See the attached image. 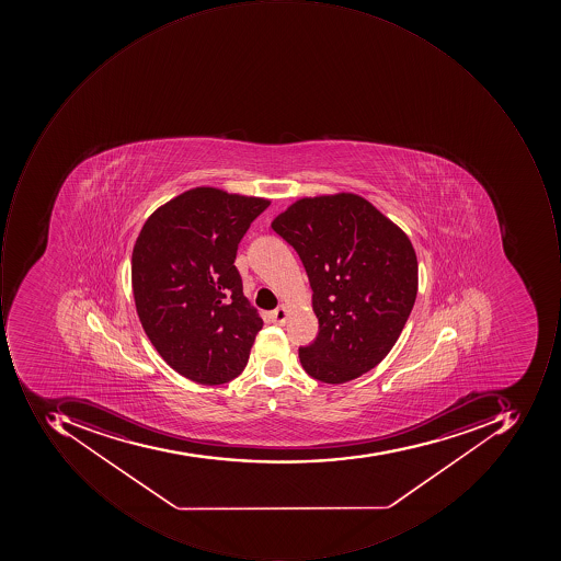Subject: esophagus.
Returning a JSON list of instances; mask_svg holds the SVG:
<instances>
[{
    "label": "esophagus",
    "instance_id": "1",
    "mask_svg": "<svg viewBox=\"0 0 561 561\" xmlns=\"http://www.w3.org/2000/svg\"><path fill=\"white\" fill-rule=\"evenodd\" d=\"M272 317L275 322L285 323L286 319H288V310L285 307H278L276 310H273Z\"/></svg>",
    "mask_w": 561,
    "mask_h": 561
}]
</instances>
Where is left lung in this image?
I'll return each instance as SVG.
<instances>
[{
  "label": "left lung",
  "instance_id": "1",
  "mask_svg": "<svg viewBox=\"0 0 561 561\" xmlns=\"http://www.w3.org/2000/svg\"><path fill=\"white\" fill-rule=\"evenodd\" d=\"M272 228L297 251L313 291L319 333L298 348L308 376L342 385L378 366L416 300L408 236L354 194L301 198Z\"/></svg>",
  "mask_w": 561,
  "mask_h": 561
}]
</instances>
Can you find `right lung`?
I'll return each instance as SVG.
<instances>
[{"label":"right lung","instance_id":"1","mask_svg":"<svg viewBox=\"0 0 561 561\" xmlns=\"http://www.w3.org/2000/svg\"><path fill=\"white\" fill-rule=\"evenodd\" d=\"M270 201L219 188L183 192L154 210L136 239L139 322L167 364L198 385L232 381L263 327L242 294L238 245Z\"/></svg>","mask_w":561,"mask_h":561}]
</instances>
